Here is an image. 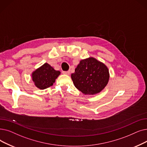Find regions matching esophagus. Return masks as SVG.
I'll use <instances>...</instances> for the list:
<instances>
[{
    "label": "esophagus",
    "mask_w": 147,
    "mask_h": 147,
    "mask_svg": "<svg viewBox=\"0 0 147 147\" xmlns=\"http://www.w3.org/2000/svg\"><path fill=\"white\" fill-rule=\"evenodd\" d=\"M62 73L63 74H66V75H69V73H70V72L69 71H62Z\"/></svg>",
    "instance_id": "34e87169"
}]
</instances>
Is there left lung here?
Returning a JSON list of instances; mask_svg holds the SVG:
<instances>
[{"instance_id":"1","label":"left lung","mask_w":147,"mask_h":147,"mask_svg":"<svg viewBox=\"0 0 147 147\" xmlns=\"http://www.w3.org/2000/svg\"><path fill=\"white\" fill-rule=\"evenodd\" d=\"M75 87L85 95L101 92L109 79L107 67L95 58L90 57L80 61L75 72L71 74Z\"/></svg>"}]
</instances>
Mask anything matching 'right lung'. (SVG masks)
Segmentation results:
<instances>
[{
    "instance_id": "obj_1",
    "label": "right lung",
    "mask_w": 147,
    "mask_h": 147,
    "mask_svg": "<svg viewBox=\"0 0 147 147\" xmlns=\"http://www.w3.org/2000/svg\"><path fill=\"white\" fill-rule=\"evenodd\" d=\"M60 74L59 71H56L49 63H45L32 73V78L38 88L44 89L52 86Z\"/></svg>"
}]
</instances>
